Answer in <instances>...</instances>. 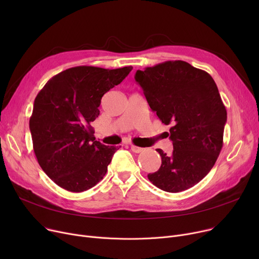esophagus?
I'll return each mask as SVG.
<instances>
[{"mask_svg": "<svg viewBox=\"0 0 259 259\" xmlns=\"http://www.w3.org/2000/svg\"><path fill=\"white\" fill-rule=\"evenodd\" d=\"M130 148H131V150H132L134 153H141V152L144 151V148L138 147V146H135V145H131Z\"/></svg>", "mask_w": 259, "mask_h": 259, "instance_id": "34e87169", "label": "esophagus"}]
</instances>
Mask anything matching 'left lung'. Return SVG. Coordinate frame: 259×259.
<instances>
[{"label":"left lung","instance_id":"left-lung-1","mask_svg":"<svg viewBox=\"0 0 259 259\" xmlns=\"http://www.w3.org/2000/svg\"><path fill=\"white\" fill-rule=\"evenodd\" d=\"M135 80L162 124L171 125V155L161 149L160 168L148 179L176 193L199 183L213 168L224 145L227 110L212 76L184 61L138 70Z\"/></svg>","mask_w":259,"mask_h":259}]
</instances>
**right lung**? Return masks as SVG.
<instances>
[{
    "instance_id": "1",
    "label": "right lung",
    "mask_w": 259,
    "mask_h": 259,
    "mask_svg": "<svg viewBox=\"0 0 259 259\" xmlns=\"http://www.w3.org/2000/svg\"><path fill=\"white\" fill-rule=\"evenodd\" d=\"M131 70L72 67L37 93L29 119L33 151L48 178L67 191H86L105 176L118 148L95 141L90 124L100 115L103 95Z\"/></svg>"
}]
</instances>
